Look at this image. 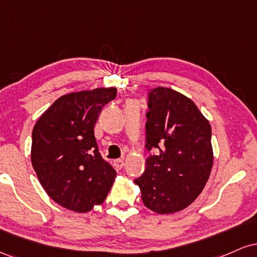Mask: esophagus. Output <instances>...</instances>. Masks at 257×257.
Returning <instances> with one entry per match:
<instances>
[{
	"label": "esophagus",
	"mask_w": 257,
	"mask_h": 257,
	"mask_svg": "<svg viewBox=\"0 0 257 257\" xmlns=\"http://www.w3.org/2000/svg\"><path fill=\"white\" fill-rule=\"evenodd\" d=\"M114 166H116L117 169H122V168L124 167V161H123L122 158L114 159Z\"/></svg>",
	"instance_id": "1"
}]
</instances>
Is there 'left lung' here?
<instances>
[{
    "mask_svg": "<svg viewBox=\"0 0 257 257\" xmlns=\"http://www.w3.org/2000/svg\"><path fill=\"white\" fill-rule=\"evenodd\" d=\"M146 169L135 179L144 204L173 214L199 196L213 167L211 126L194 102L170 88L149 91Z\"/></svg>",
    "mask_w": 257,
    "mask_h": 257,
    "instance_id": "left-lung-1",
    "label": "left lung"
}]
</instances>
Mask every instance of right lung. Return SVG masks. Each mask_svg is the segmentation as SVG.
<instances>
[{
  "label": "right lung",
  "instance_id": "right-lung-1",
  "mask_svg": "<svg viewBox=\"0 0 257 257\" xmlns=\"http://www.w3.org/2000/svg\"><path fill=\"white\" fill-rule=\"evenodd\" d=\"M116 95V88H98L61 96L32 131L31 162L41 185L54 202L76 213L101 204L116 178L94 135L102 107Z\"/></svg>",
  "mask_w": 257,
  "mask_h": 257
}]
</instances>
